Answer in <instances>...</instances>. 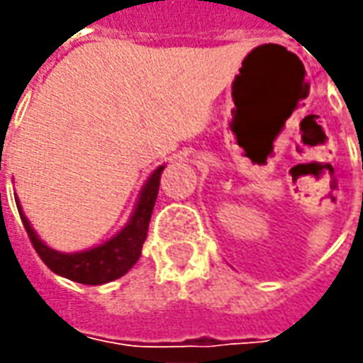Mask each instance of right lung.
<instances>
[{
  "label": "right lung",
  "instance_id": "obj_1",
  "mask_svg": "<svg viewBox=\"0 0 363 363\" xmlns=\"http://www.w3.org/2000/svg\"><path fill=\"white\" fill-rule=\"evenodd\" d=\"M163 169H165V165L157 167L151 173L150 179L145 181L142 192H140V198L135 202L134 212L130 216L126 225L120 229L116 235L111 237L108 241H104L99 247H93L89 251L60 252L50 249L48 245H44L35 233V229L30 228L27 216L23 213L19 200L15 198L21 221L27 229L28 239H30V243L35 247V251L38 252V257L43 259L44 264L58 276L79 281V284H89V286L106 284V281L124 276L142 255L143 241L147 237V228H150L151 212H153V206L157 200L159 181H161Z\"/></svg>",
  "mask_w": 363,
  "mask_h": 363
}]
</instances>
